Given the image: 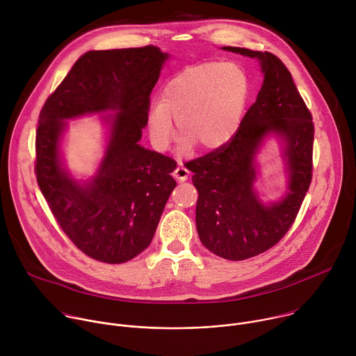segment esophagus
Segmentation results:
<instances>
[{
	"label": "esophagus",
	"instance_id": "34e87169",
	"mask_svg": "<svg viewBox=\"0 0 356 356\" xmlns=\"http://www.w3.org/2000/svg\"><path fill=\"white\" fill-rule=\"evenodd\" d=\"M188 175H190V172H188L183 165H179V166L175 169V172H173V176H175L177 180H180V181L187 180Z\"/></svg>",
	"mask_w": 356,
	"mask_h": 356
}]
</instances>
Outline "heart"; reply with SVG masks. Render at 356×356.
Masks as SVG:
<instances>
[{"mask_svg": "<svg viewBox=\"0 0 356 356\" xmlns=\"http://www.w3.org/2000/svg\"><path fill=\"white\" fill-rule=\"evenodd\" d=\"M249 92V79L236 63L211 62L184 69L166 83L162 101L150 103L149 138L156 149L166 150L175 136V120L181 132V155H188L195 145L220 149L238 132Z\"/></svg>", "mask_w": 356, "mask_h": 356, "instance_id": "b5f03b06", "label": "heart"}]
</instances>
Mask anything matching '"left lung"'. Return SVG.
<instances>
[{"mask_svg": "<svg viewBox=\"0 0 356 356\" xmlns=\"http://www.w3.org/2000/svg\"><path fill=\"white\" fill-rule=\"evenodd\" d=\"M258 59L264 84L235 136L222 147L190 161L198 191L195 227L201 243L228 261H243L270 249L293 225L313 176V117L287 67L269 52L224 46ZM269 134L285 143L288 193L265 205L252 188L256 155Z\"/></svg>", "mask_w": 356, "mask_h": 356, "instance_id": "obj_1", "label": "left lung"}]
</instances>
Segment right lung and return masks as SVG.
Listing matches in <instances>:
<instances>
[{
	"mask_svg": "<svg viewBox=\"0 0 356 356\" xmlns=\"http://www.w3.org/2000/svg\"><path fill=\"white\" fill-rule=\"evenodd\" d=\"M169 55L156 46L90 50L50 94L39 114L35 173L58 224L87 257L124 264L155 235L176 187V162L139 145L150 92ZM104 118L111 139L97 173L79 182L60 158L65 119Z\"/></svg>",
	"mask_w": 356,
	"mask_h": 356,
	"instance_id": "obj_1",
	"label": "right lung"
}]
</instances>
